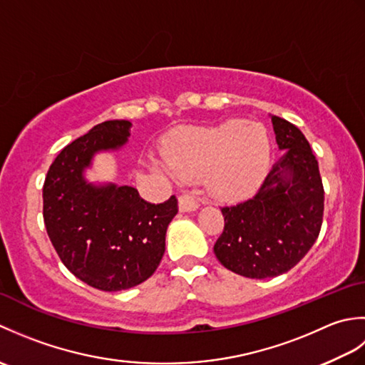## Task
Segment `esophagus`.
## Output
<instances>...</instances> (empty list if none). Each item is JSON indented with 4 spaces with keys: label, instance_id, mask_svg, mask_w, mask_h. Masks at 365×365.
Segmentation results:
<instances>
[{
    "label": "esophagus",
    "instance_id": "34e87169",
    "mask_svg": "<svg viewBox=\"0 0 365 365\" xmlns=\"http://www.w3.org/2000/svg\"><path fill=\"white\" fill-rule=\"evenodd\" d=\"M199 207L197 199L195 196L188 195V192H185L180 197H178V208H180L182 213H190V212H196Z\"/></svg>",
    "mask_w": 365,
    "mask_h": 365
}]
</instances>
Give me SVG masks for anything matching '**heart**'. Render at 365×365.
<instances>
[{"label":"heart","instance_id":"1","mask_svg":"<svg viewBox=\"0 0 365 365\" xmlns=\"http://www.w3.org/2000/svg\"><path fill=\"white\" fill-rule=\"evenodd\" d=\"M168 163L170 173L180 178L207 174V188L215 197L238 200L265 177L269 139L265 128L245 120L182 130L169 145Z\"/></svg>","mask_w":365,"mask_h":365}]
</instances>
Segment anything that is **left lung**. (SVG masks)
Segmentation results:
<instances>
[{"instance_id":"left-lung-1","label":"left lung","mask_w":365,"mask_h":365,"mask_svg":"<svg viewBox=\"0 0 365 365\" xmlns=\"http://www.w3.org/2000/svg\"><path fill=\"white\" fill-rule=\"evenodd\" d=\"M282 155L252 199L221 208L224 230L215 243L222 267L251 277H274L304 257L320 234L324 191L311 145L298 127L271 115Z\"/></svg>"}]
</instances>
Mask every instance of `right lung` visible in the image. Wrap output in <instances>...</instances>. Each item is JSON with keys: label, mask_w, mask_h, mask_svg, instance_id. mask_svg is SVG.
I'll return each instance as SVG.
<instances>
[{"label": "right lung", "mask_w": 365, "mask_h": 365, "mask_svg": "<svg viewBox=\"0 0 365 365\" xmlns=\"http://www.w3.org/2000/svg\"><path fill=\"white\" fill-rule=\"evenodd\" d=\"M130 127V120H106L91 128L61 150L43 183V221L59 259L103 292L131 289L155 273L178 212L175 196L155 205L128 185L84 175L97 153L127 144Z\"/></svg>", "instance_id": "right-lung-1"}]
</instances>
